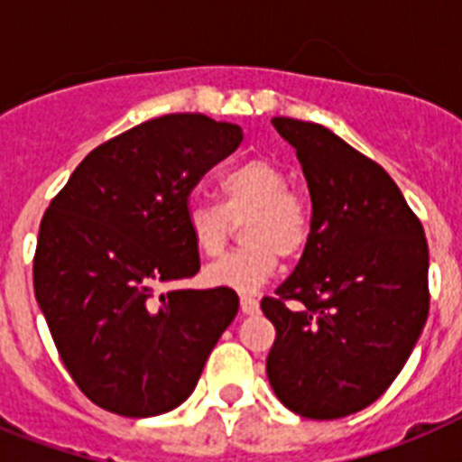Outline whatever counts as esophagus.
Returning a JSON list of instances; mask_svg holds the SVG:
<instances>
[{"label": "esophagus", "mask_w": 462, "mask_h": 462, "mask_svg": "<svg viewBox=\"0 0 462 462\" xmlns=\"http://www.w3.org/2000/svg\"><path fill=\"white\" fill-rule=\"evenodd\" d=\"M240 310H243V314H256L259 303L252 296H240Z\"/></svg>", "instance_id": "1"}]
</instances>
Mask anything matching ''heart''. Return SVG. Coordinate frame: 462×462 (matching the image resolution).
<instances>
[{"label":"heart","instance_id":"obj_1","mask_svg":"<svg viewBox=\"0 0 462 462\" xmlns=\"http://www.w3.org/2000/svg\"><path fill=\"white\" fill-rule=\"evenodd\" d=\"M219 203L191 199L185 222L191 240L206 256L226 247L234 224L243 219L245 247L203 271L212 287L252 293L275 275L280 256L303 254L312 238V208L300 191L289 187L287 171L271 159H247L224 171L217 182Z\"/></svg>","mask_w":462,"mask_h":462}]
</instances>
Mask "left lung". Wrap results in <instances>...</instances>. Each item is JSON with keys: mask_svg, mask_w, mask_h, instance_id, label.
Instances as JSON below:
<instances>
[{"mask_svg": "<svg viewBox=\"0 0 462 462\" xmlns=\"http://www.w3.org/2000/svg\"><path fill=\"white\" fill-rule=\"evenodd\" d=\"M296 148L312 238L261 300L275 326L266 373L284 407L342 419L389 389L428 319V243L391 175L314 122L273 117Z\"/></svg>", "mask_w": 462, "mask_h": 462, "instance_id": "left-lung-1", "label": "left lung"}]
</instances>
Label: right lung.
I'll return each mask as SVG.
<instances>
[{"instance_id":"add662e5","label":"right lung","mask_w":462,"mask_h":462,"mask_svg":"<svg viewBox=\"0 0 462 462\" xmlns=\"http://www.w3.org/2000/svg\"><path fill=\"white\" fill-rule=\"evenodd\" d=\"M243 141V129L201 113L143 122L76 166L41 219L34 293L64 368L120 416L182 405L226 326L234 289H175L194 277L189 194Z\"/></svg>"}]
</instances>
